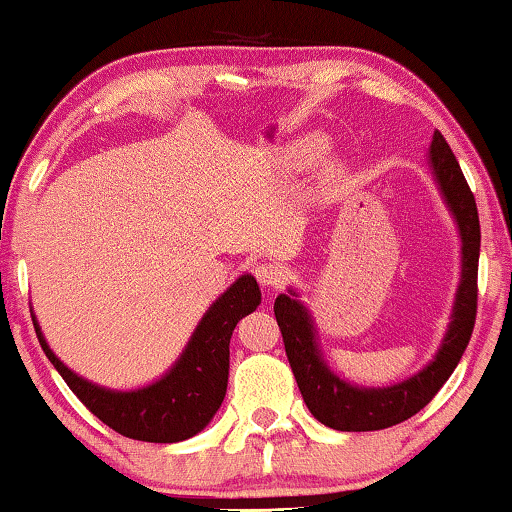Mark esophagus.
Returning <instances> with one entry per match:
<instances>
[{"instance_id":"obj_1","label":"esophagus","mask_w":512,"mask_h":512,"mask_svg":"<svg viewBox=\"0 0 512 512\" xmlns=\"http://www.w3.org/2000/svg\"><path fill=\"white\" fill-rule=\"evenodd\" d=\"M256 279H258V283H261V286H265L267 290H274V288H279L281 283H283V279H286V274H283V270L281 267H277V265H272V263H261L256 267Z\"/></svg>"}]
</instances>
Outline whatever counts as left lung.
I'll list each match as a JSON object with an SVG mask.
<instances>
[{
	"label": "left lung",
	"instance_id": "8db88e82",
	"mask_svg": "<svg viewBox=\"0 0 512 512\" xmlns=\"http://www.w3.org/2000/svg\"><path fill=\"white\" fill-rule=\"evenodd\" d=\"M428 157L446 206L458 222L462 240V277L458 293H455L451 325H448L435 359L423 371L382 389H366L345 382L327 366L318 348L311 313L297 300L293 290L290 295H279L274 300V316L279 322L297 387L302 391L309 412L327 428L343 432L382 430L421 412L455 371L458 361L465 355L471 332H474L478 254H481V224H478L476 199L442 132L432 135Z\"/></svg>",
	"mask_w": 512,
	"mask_h": 512
}]
</instances>
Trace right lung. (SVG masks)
I'll list each match as a JSON object with an SVG mask.
<instances>
[{"label":"right lung","instance_id":"add662e5","mask_svg":"<svg viewBox=\"0 0 512 512\" xmlns=\"http://www.w3.org/2000/svg\"><path fill=\"white\" fill-rule=\"evenodd\" d=\"M261 290L251 274L242 277L210 306L196 325L183 355L160 380L135 391H112L84 380L47 345L34 318L45 357L91 414L123 437L174 444L194 437L219 410L229 384V343L238 322L256 311Z\"/></svg>","mask_w":512,"mask_h":512}]
</instances>
